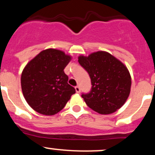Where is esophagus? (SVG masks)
<instances>
[{
	"instance_id": "1",
	"label": "esophagus",
	"mask_w": 155,
	"mask_h": 155,
	"mask_svg": "<svg viewBox=\"0 0 155 155\" xmlns=\"http://www.w3.org/2000/svg\"><path fill=\"white\" fill-rule=\"evenodd\" d=\"M75 90H76V92H77V93H79L80 91H81V90H80V87L79 86L75 87Z\"/></svg>"
}]
</instances>
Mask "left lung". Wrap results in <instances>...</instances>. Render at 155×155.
Here are the masks:
<instances>
[{
  "mask_svg": "<svg viewBox=\"0 0 155 155\" xmlns=\"http://www.w3.org/2000/svg\"><path fill=\"white\" fill-rule=\"evenodd\" d=\"M78 61L91 79V90L81 95L89 107L101 114H111L122 107L131 87V77L125 65L103 51L88 57L79 56Z\"/></svg>",
  "mask_w": 155,
  "mask_h": 155,
  "instance_id": "8db88e82",
  "label": "left lung"
}]
</instances>
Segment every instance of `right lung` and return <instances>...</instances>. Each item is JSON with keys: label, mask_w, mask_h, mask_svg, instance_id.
Here are the masks:
<instances>
[{"label": "right lung", "mask_w": 155, "mask_h": 155, "mask_svg": "<svg viewBox=\"0 0 155 155\" xmlns=\"http://www.w3.org/2000/svg\"><path fill=\"white\" fill-rule=\"evenodd\" d=\"M71 60V56L63 51L48 49L41 51L25 67L21 76L22 93L35 111L54 115L65 107L75 93L64 73Z\"/></svg>", "instance_id": "right-lung-1"}]
</instances>
